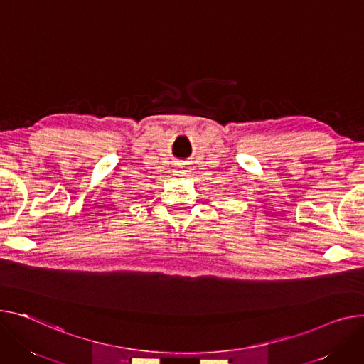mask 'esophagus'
I'll use <instances>...</instances> for the list:
<instances>
[{
	"label": "esophagus",
	"mask_w": 364,
	"mask_h": 364,
	"mask_svg": "<svg viewBox=\"0 0 364 364\" xmlns=\"http://www.w3.org/2000/svg\"><path fill=\"white\" fill-rule=\"evenodd\" d=\"M188 174H190V169H188V168H177V169H176V176L187 177Z\"/></svg>",
	"instance_id": "34e87169"
}]
</instances>
